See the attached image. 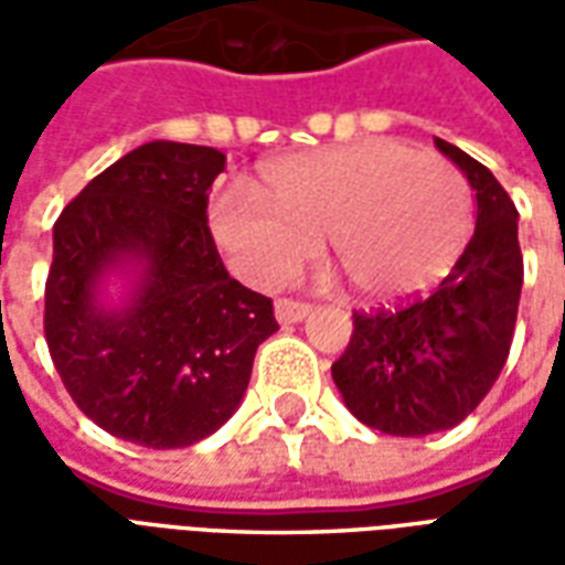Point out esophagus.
I'll use <instances>...</instances> for the list:
<instances>
[{
	"mask_svg": "<svg viewBox=\"0 0 565 565\" xmlns=\"http://www.w3.org/2000/svg\"><path fill=\"white\" fill-rule=\"evenodd\" d=\"M308 315H311L308 302H296V299H278L275 302V318H278V323H299Z\"/></svg>",
	"mask_w": 565,
	"mask_h": 565,
	"instance_id": "1",
	"label": "esophagus"
}]
</instances>
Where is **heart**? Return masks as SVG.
<instances>
[{
    "label": "heart",
    "mask_w": 565,
    "mask_h": 565,
    "mask_svg": "<svg viewBox=\"0 0 565 565\" xmlns=\"http://www.w3.org/2000/svg\"><path fill=\"white\" fill-rule=\"evenodd\" d=\"M211 233L247 281L278 287L315 235L360 299L393 302L441 281L472 235V193L448 160L396 141L294 153L263 169V196L223 184Z\"/></svg>",
    "instance_id": "b5f03b06"
}]
</instances>
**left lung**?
Segmentation results:
<instances>
[{
	"instance_id": "8db88e82",
	"label": "left lung",
	"mask_w": 565,
	"mask_h": 565,
	"mask_svg": "<svg viewBox=\"0 0 565 565\" xmlns=\"http://www.w3.org/2000/svg\"><path fill=\"white\" fill-rule=\"evenodd\" d=\"M475 190V235L426 299L360 315L332 381L360 424L387 436H429L469 417L509 356L523 287L518 209L493 172L436 139Z\"/></svg>"
}]
</instances>
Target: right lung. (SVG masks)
Here are the masks:
<instances>
[{"mask_svg":"<svg viewBox=\"0 0 565 565\" xmlns=\"http://www.w3.org/2000/svg\"><path fill=\"white\" fill-rule=\"evenodd\" d=\"M223 169L221 150L148 141L54 223L44 339L68 396L124 441L169 450L217 433L278 330L269 296L230 278L211 238L205 209Z\"/></svg>","mask_w":565,"mask_h":565,"instance_id":"add662e5","label":"right lung"}]
</instances>
